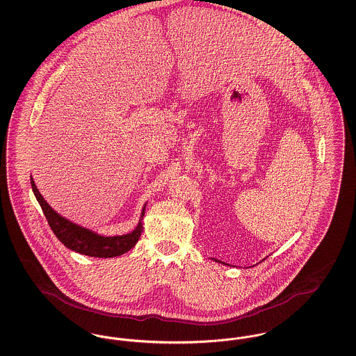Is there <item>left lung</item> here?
I'll return each mask as SVG.
<instances>
[{"instance_id":"8db88e82","label":"left lung","mask_w":356,"mask_h":356,"mask_svg":"<svg viewBox=\"0 0 356 356\" xmlns=\"http://www.w3.org/2000/svg\"><path fill=\"white\" fill-rule=\"evenodd\" d=\"M211 259H212V260H215V261H218V263H221V264H225V266H228L227 263H222V261H220V260H216V259H213V257H211ZM266 259H267V257H266ZM266 259H263V260H266Z\"/></svg>"}]
</instances>
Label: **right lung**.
<instances>
[{"label": "right lung", "mask_w": 356, "mask_h": 356, "mask_svg": "<svg viewBox=\"0 0 356 356\" xmlns=\"http://www.w3.org/2000/svg\"><path fill=\"white\" fill-rule=\"evenodd\" d=\"M31 184H32L34 196L40 204L47 220L49 222L53 234L67 248L77 254H86L90 257H102V259L116 257L131 251L143 234V221L141 220L145 213L147 203L144 204L140 220L137 222L134 231L124 235L104 236L57 213L42 197L38 188L35 186L32 176H31Z\"/></svg>", "instance_id": "right-lung-1"}]
</instances>
